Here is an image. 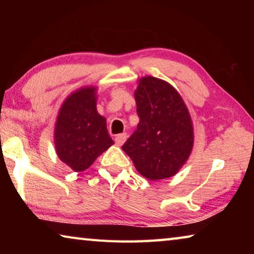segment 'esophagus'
I'll return each mask as SVG.
<instances>
[{
	"label": "esophagus",
	"mask_w": 254,
	"mask_h": 254,
	"mask_svg": "<svg viewBox=\"0 0 254 254\" xmlns=\"http://www.w3.org/2000/svg\"><path fill=\"white\" fill-rule=\"evenodd\" d=\"M127 137V133H121V134H118L117 136H115V143H117L118 145H122L124 142H126Z\"/></svg>",
	"instance_id": "esophagus-1"
}]
</instances>
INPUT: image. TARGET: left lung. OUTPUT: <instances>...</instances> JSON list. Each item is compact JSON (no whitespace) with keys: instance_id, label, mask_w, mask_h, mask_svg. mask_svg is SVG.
Instances as JSON below:
<instances>
[{"instance_id":"left-lung-1","label":"left lung","mask_w":254,"mask_h":254,"mask_svg":"<svg viewBox=\"0 0 254 254\" xmlns=\"http://www.w3.org/2000/svg\"><path fill=\"white\" fill-rule=\"evenodd\" d=\"M140 121L122 145L150 180L169 178L187 161L194 143L190 115L177 91L156 77L141 78L134 93Z\"/></svg>"}]
</instances>
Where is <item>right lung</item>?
Segmentation results:
<instances>
[{
    "mask_svg": "<svg viewBox=\"0 0 254 254\" xmlns=\"http://www.w3.org/2000/svg\"><path fill=\"white\" fill-rule=\"evenodd\" d=\"M106 120L97 113L96 88L72 93L59 111L55 128L58 157L75 171H84L113 144Z\"/></svg>",
    "mask_w": 254,
    "mask_h": 254,
    "instance_id": "obj_1",
    "label": "right lung"
}]
</instances>
